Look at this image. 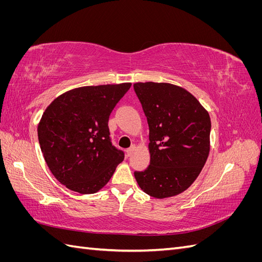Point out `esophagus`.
Returning a JSON list of instances; mask_svg holds the SVG:
<instances>
[{
	"label": "esophagus",
	"mask_w": 262,
	"mask_h": 262,
	"mask_svg": "<svg viewBox=\"0 0 262 262\" xmlns=\"http://www.w3.org/2000/svg\"><path fill=\"white\" fill-rule=\"evenodd\" d=\"M134 150H136V145H132V146H130L128 149H126V155H128V156H131V155L134 153Z\"/></svg>",
	"instance_id": "1"
}]
</instances>
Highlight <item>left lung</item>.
Segmentation results:
<instances>
[{"label":"left lung","instance_id":"left-lung-1","mask_svg":"<svg viewBox=\"0 0 262 262\" xmlns=\"http://www.w3.org/2000/svg\"><path fill=\"white\" fill-rule=\"evenodd\" d=\"M149 129V166L134 171L145 193L164 199L184 192L199 176L210 152L211 119L198 99L169 83L133 85Z\"/></svg>","mask_w":262,"mask_h":262}]
</instances>
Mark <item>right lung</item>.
Returning a JSON list of instances; mask_svg holds the SVG:
<instances>
[{
	"instance_id": "obj_1",
	"label": "right lung",
	"mask_w": 262,
	"mask_h": 262,
	"mask_svg": "<svg viewBox=\"0 0 262 262\" xmlns=\"http://www.w3.org/2000/svg\"><path fill=\"white\" fill-rule=\"evenodd\" d=\"M131 83L83 86L60 95L38 124V140L52 175L72 191L97 192L124 153L110 139L109 116Z\"/></svg>"
}]
</instances>
